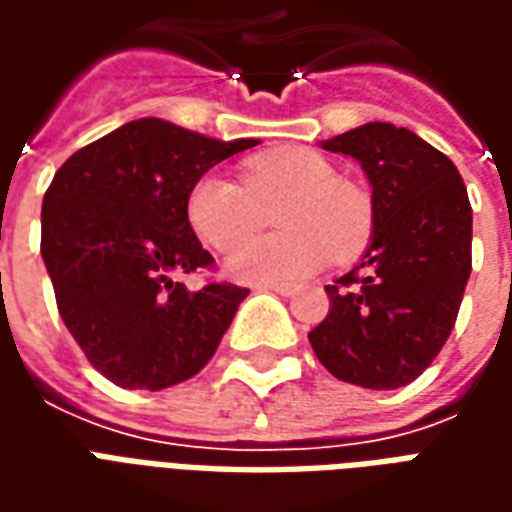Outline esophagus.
<instances>
[{
  "mask_svg": "<svg viewBox=\"0 0 512 512\" xmlns=\"http://www.w3.org/2000/svg\"><path fill=\"white\" fill-rule=\"evenodd\" d=\"M257 290H274L279 296H293L299 285H293V282H266V285H257Z\"/></svg>",
  "mask_w": 512,
  "mask_h": 512,
  "instance_id": "1",
  "label": "esophagus"
}]
</instances>
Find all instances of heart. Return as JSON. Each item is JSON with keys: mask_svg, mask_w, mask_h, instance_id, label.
Returning a JSON list of instances; mask_svg holds the SVG:
<instances>
[{"mask_svg": "<svg viewBox=\"0 0 512 512\" xmlns=\"http://www.w3.org/2000/svg\"><path fill=\"white\" fill-rule=\"evenodd\" d=\"M279 233L246 241L227 271L244 282L301 279L329 257L351 260L370 241L373 202L365 189L340 180L334 167L304 147H277L244 161V186L219 172H205L186 197V222L202 244L230 252L260 222V208L274 202Z\"/></svg>", "mask_w": 512, "mask_h": 512, "instance_id": "obj_1", "label": "heart"}]
</instances>
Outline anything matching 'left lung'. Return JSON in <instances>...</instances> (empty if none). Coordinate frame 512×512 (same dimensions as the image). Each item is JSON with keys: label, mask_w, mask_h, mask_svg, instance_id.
<instances>
[{"label": "left lung", "mask_w": 512, "mask_h": 512, "mask_svg": "<svg viewBox=\"0 0 512 512\" xmlns=\"http://www.w3.org/2000/svg\"><path fill=\"white\" fill-rule=\"evenodd\" d=\"M356 158L373 186L362 263L326 285L329 315L310 332L321 365L365 389L422 376L447 343L472 274V205L461 172L408 128L365 123L321 142Z\"/></svg>", "instance_id": "obj_1"}]
</instances>
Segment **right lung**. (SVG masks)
<instances>
[{
    "instance_id": "obj_1",
    "label": "right lung",
    "mask_w": 512,
    "mask_h": 512,
    "mask_svg": "<svg viewBox=\"0 0 512 512\" xmlns=\"http://www.w3.org/2000/svg\"><path fill=\"white\" fill-rule=\"evenodd\" d=\"M255 145L142 117L57 169L40 255L68 332L112 384L158 392L211 362L249 290L180 282L213 266L186 222V197L208 169Z\"/></svg>"
}]
</instances>
